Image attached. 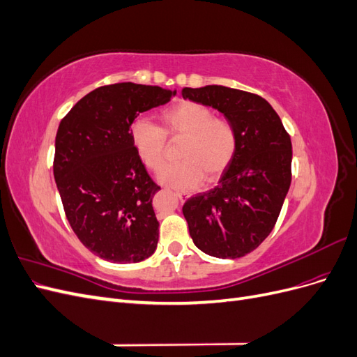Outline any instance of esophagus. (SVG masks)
Segmentation results:
<instances>
[{
    "label": "esophagus",
    "instance_id": "obj_1",
    "mask_svg": "<svg viewBox=\"0 0 357 357\" xmlns=\"http://www.w3.org/2000/svg\"><path fill=\"white\" fill-rule=\"evenodd\" d=\"M176 197L183 202V201H185V199H188L190 195H189V193L188 192H176Z\"/></svg>",
    "mask_w": 357,
    "mask_h": 357
}]
</instances>
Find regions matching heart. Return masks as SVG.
I'll return each mask as SVG.
<instances>
[{"mask_svg": "<svg viewBox=\"0 0 357 357\" xmlns=\"http://www.w3.org/2000/svg\"><path fill=\"white\" fill-rule=\"evenodd\" d=\"M162 128L147 119H137L129 129L138 158L156 171L165 158L167 137L183 138L180 162L162 167L158 180L176 189H193L207 178H219L229 167L236 150V132L225 117L214 116L210 107L181 101L160 114Z\"/></svg>", "mask_w": 357, "mask_h": 357, "instance_id": "obj_1", "label": "heart"}]
</instances>
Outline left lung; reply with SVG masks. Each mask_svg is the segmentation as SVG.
I'll list each match as a JSON object with an SVG mask.
<instances>
[{"mask_svg":"<svg viewBox=\"0 0 357 357\" xmlns=\"http://www.w3.org/2000/svg\"><path fill=\"white\" fill-rule=\"evenodd\" d=\"M181 96L219 110L234 125L236 150L214 189L183 205L193 243L214 257L253 252L282 211L291 181V142L262 96L226 86L183 88Z\"/></svg>","mask_w":357,"mask_h":357,"instance_id":"1","label":"left lung"}]
</instances>
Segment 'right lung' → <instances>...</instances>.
Returning <instances> with one entry per match:
<instances>
[{"label": "right lung", "mask_w": 357, "mask_h": 357, "mask_svg": "<svg viewBox=\"0 0 357 357\" xmlns=\"http://www.w3.org/2000/svg\"><path fill=\"white\" fill-rule=\"evenodd\" d=\"M176 93L131 82L101 86L59 123L53 176L63 210L77 238L104 261L135 264L156 250L152 199L160 188L138 158L129 128Z\"/></svg>", "instance_id": "add662e5"}]
</instances>
